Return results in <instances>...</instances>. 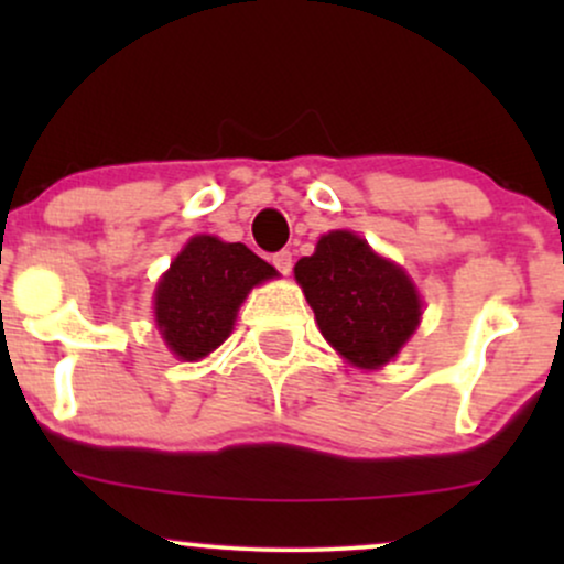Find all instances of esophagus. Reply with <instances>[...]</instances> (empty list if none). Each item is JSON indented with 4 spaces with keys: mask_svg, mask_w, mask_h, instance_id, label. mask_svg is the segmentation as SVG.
<instances>
[{
    "mask_svg": "<svg viewBox=\"0 0 564 564\" xmlns=\"http://www.w3.org/2000/svg\"><path fill=\"white\" fill-rule=\"evenodd\" d=\"M273 264H275V270L278 273H283V275H289L291 273V264H294V257H291V251H275L273 254Z\"/></svg>",
    "mask_w": 564,
    "mask_h": 564,
    "instance_id": "esophagus-1",
    "label": "esophagus"
}]
</instances>
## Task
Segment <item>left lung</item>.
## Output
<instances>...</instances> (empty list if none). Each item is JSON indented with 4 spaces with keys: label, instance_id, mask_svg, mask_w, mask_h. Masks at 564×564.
Instances as JSON below:
<instances>
[{
    "label": "left lung",
    "instance_id": "obj_1",
    "mask_svg": "<svg viewBox=\"0 0 564 564\" xmlns=\"http://www.w3.org/2000/svg\"><path fill=\"white\" fill-rule=\"evenodd\" d=\"M294 275L321 334L349 364L384 366L416 332L422 302L413 283L352 232L323 236L315 254L296 262Z\"/></svg>",
    "mask_w": 564,
    "mask_h": 564
}]
</instances>
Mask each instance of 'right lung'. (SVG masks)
Instances as JSON below:
<instances>
[{"instance_id":"1","label":"right lung","mask_w":564,"mask_h":564,"mask_svg":"<svg viewBox=\"0 0 564 564\" xmlns=\"http://www.w3.org/2000/svg\"><path fill=\"white\" fill-rule=\"evenodd\" d=\"M278 275L243 243L196 236L156 289V323L177 358L198 360L228 339L251 286Z\"/></svg>"}]
</instances>
